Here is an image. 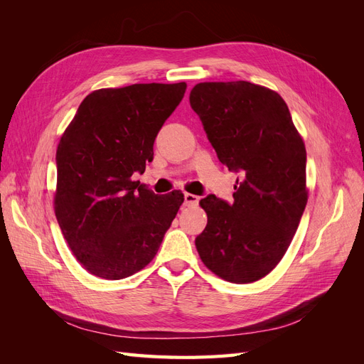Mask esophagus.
<instances>
[{"mask_svg":"<svg viewBox=\"0 0 364 364\" xmlns=\"http://www.w3.org/2000/svg\"><path fill=\"white\" fill-rule=\"evenodd\" d=\"M183 200H185V205H186V206H196L197 203H199L200 199H199V196L185 193V194H183Z\"/></svg>","mask_w":364,"mask_h":364,"instance_id":"esophagus-1","label":"esophagus"}]
</instances>
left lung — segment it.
<instances>
[{
	"label": "left lung",
	"mask_w": 364,
	"mask_h": 364,
	"mask_svg": "<svg viewBox=\"0 0 364 364\" xmlns=\"http://www.w3.org/2000/svg\"><path fill=\"white\" fill-rule=\"evenodd\" d=\"M218 161L238 174L234 202L200 200L196 237L205 266L234 284L270 273L287 252L306 205V151L282 97L250 82H205L190 92Z\"/></svg>",
	"instance_id": "left-lung-1"
}]
</instances>
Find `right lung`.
<instances>
[{"instance_id": "add662e5", "label": "right lung", "mask_w": 364, "mask_h": 364, "mask_svg": "<svg viewBox=\"0 0 364 364\" xmlns=\"http://www.w3.org/2000/svg\"><path fill=\"white\" fill-rule=\"evenodd\" d=\"M186 83L98 90L80 103L56 151L54 211L75 258L95 277L123 279L155 258L183 202L132 181L153 161L161 127Z\"/></svg>"}]
</instances>
